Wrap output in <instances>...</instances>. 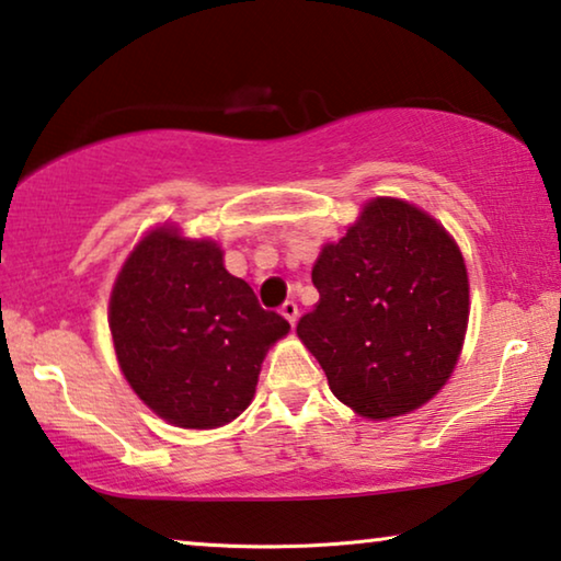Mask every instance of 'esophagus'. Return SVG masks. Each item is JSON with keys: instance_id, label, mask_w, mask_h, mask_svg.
I'll use <instances>...</instances> for the list:
<instances>
[{"instance_id": "obj_1", "label": "esophagus", "mask_w": 561, "mask_h": 561, "mask_svg": "<svg viewBox=\"0 0 561 561\" xmlns=\"http://www.w3.org/2000/svg\"><path fill=\"white\" fill-rule=\"evenodd\" d=\"M279 312H282V317L284 320H287L289 324H295L297 322V317H299V307H297V302H284L282 307H279Z\"/></svg>"}]
</instances>
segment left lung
Returning a JSON list of instances; mask_svg holds the SVG:
<instances>
[{"label":"left lung","mask_w":561,"mask_h":561,"mask_svg":"<svg viewBox=\"0 0 561 561\" xmlns=\"http://www.w3.org/2000/svg\"><path fill=\"white\" fill-rule=\"evenodd\" d=\"M320 302L297 324L330 390L365 417L411 413L450 378L468 324L456 241L405 201L375 198L312 270Z\"/></svg>","instance_id":"obj_1"}]
</instances>
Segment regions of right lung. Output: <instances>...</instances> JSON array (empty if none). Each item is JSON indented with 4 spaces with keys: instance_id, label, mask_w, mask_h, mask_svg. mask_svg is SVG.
I'll return each mask as SVG.
<instances>
[{
    "instance_id": "1",
    "label": "right lung",
    "mask_w": 561,
    "mask_h": 561,
    "mask_svg": "<svg viewBox=\"0 0 561 561\" xmlns=\"http://www.w3.org/2000/svg\"><path fill=\"white\" fill-rule=\"evenodd\" d=\"M214 241L156 229L133 249L111 297L115 355L148 408L181 428H216L252 403L270 345L289 332Z\"/></svg>"
}]
</instances>
